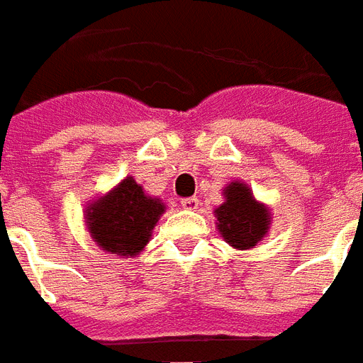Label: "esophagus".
I'll use <instances>...</instances> for the list:
<instances>
[{"label":"esophagus","mask_w":363,"mask_h":363,"mask_svg":"<svg viewBox=\"0 0 363 363\" xmlns=\"http://www.w3.org/2000/svg\"><path fill=\"white\" fill-rule=\"evenodd\" d=\"M200 204V200L196 196H189V199L182 200V206H184L185 210H196Z\"/></svg>","instance_id":"1"}]
</instances>
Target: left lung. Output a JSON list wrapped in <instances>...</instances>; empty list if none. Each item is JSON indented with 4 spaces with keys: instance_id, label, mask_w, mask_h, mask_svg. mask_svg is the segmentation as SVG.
Listing matches in <instances>:
<instances>
[{
    "instance_id": "8db88e82",
    "label": "left lung",
    "mask_w": 363,
    "mask_h": 363,
    "mask_svg": "<svg viewBox=\"0 0 363 363\" xmlns=\"http://www.w3.org/2000/svg\"><path fill=\"white\" fill-rule=\"evenodd\" d=\"M225 202L216 208L217 228L234 249H253L269 230V210L245 184L232 182L223 189Z\"/></svg>"
}]
</instances>
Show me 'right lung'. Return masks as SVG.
<instances>
[{"label": "right lung", "instance_id": "obj_1", "mask_svg": "<svg viewBox=\"0 0 363 363\" xmlns=\"http://www.w3.org/2000/svg\"><path fill=\"white\" fill-rule=\"evenodd\" d=\"M164 213L159 199L146 195L129 176L86 208V225L103 251L136 257L150 242L153 227Z\"/></svg>", "mask_w": 363, "mask_h": 363}]
</instances>
